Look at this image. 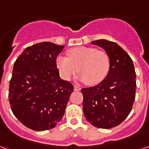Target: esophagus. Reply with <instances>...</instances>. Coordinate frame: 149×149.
Masks as SVG:
<instances>
[{
	"instance_id": "34e87169",
	"label": "esophagus",
	"mask_w": 149,
	"mask_h": 149,
	"mask_svg": "<svg viewBox=\"0 0 149 149\" xmlns=\"http://www.w3.org/2000/svg\"><path fill=\"white\" fill-rule=\"evenodd\" d=\"M81 88L79 87V86H77V85H75L74 86V90L75 91H81Z\"/></svg>"
}]
</instances>
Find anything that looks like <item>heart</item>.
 Instances as JSON below:
<instances>
[{"label":"heart","mask_w":149,"mask_h":149,"mask_svg":"<svg viewBox=\"0 0 149 149\" xmlns=\"http://www.w3.org/2000/svg\"><path fill=\"white\" fill-rule=\"evenodd\" d=\"M68 56L60 55L56 65L60 74L66 81L71 80L78 72V80L89 85H96L105 79L110 68V60L106 52L93 47L80 46L69 49Z\"/></svg>","instance_id":"heart-1"}]
</instances>
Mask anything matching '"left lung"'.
Masks as SVG:
<instances>
[{"label":"left lung","instance_id":"left-lung-1","mask_svg":"<svg viewBox=\"0 0 149 149\" xmlns=\"http://www.w3.org/2000/svg\"><path fill=\"white\" fill-rule=\"evenodd\" d=\"M91 44L105 50L110 68L100 84L81 89L84 116L97 128H113L128 116L132 108L136 87L134 65L128 53L116 43L101 39Z\"/></svg>","mask_w":149,"mask_h":149}]
</instances>
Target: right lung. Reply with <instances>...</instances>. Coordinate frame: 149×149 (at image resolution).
Wrapping results in <instances>:
<instances>
[{
  "label": "right lung",
  "instance_id": "1",
  "mask_svg": "<svg viewBox=\"0 0 149 149\" xmlns=\"http://www.w3.org/2000/svg\"><path fill=\"white\" fill-rule=\"evenodd\" d=\"M64 47L38 43L27 47L14 63L8 92L11 109L23 125L35 131L54 128L61 120L74 89L60 77L56 65Z\"/></svg>",
  "mask_w": 149,
  "mask_h": 149
}]
</instances>
